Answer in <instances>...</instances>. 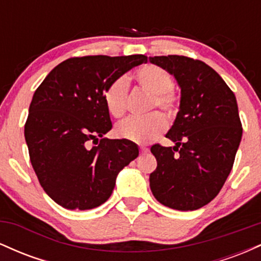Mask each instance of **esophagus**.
<instances>
[{"label":"esophagus","mask_w":261,"mask_h":261,"mask_svg":"<svg viewBox=\"0 0 261 261\" xmlns=\"http://www.w3.org/2000/svg\"><path fill=\"white\" fill-rule=\"evenodd\" d=\"M140 152H141V154H146L148 152V148L147 147H140Z\"/></svg>","instance_id":"esophagus-1"}]
</instances>
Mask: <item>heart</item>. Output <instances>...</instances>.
Instances as JSON below:
<instances>
[{
  "mask_svg": "<svg viewBox=\"0 0 261 261\" xmlns=\"http://www.w3.org/2000/svg\"><path fill=\"white\" fill-rule=\"evenodd\" d=\"M139 86L149 94V110L160 109L169 119L175 118L180 108V97L173 89L174 82L168 71L157 65H145L135 72ZM128 85L125 79L112 81L104 89V103L112 116L120 119L127 109ZM167 128V119L163 114L155 112L141 119H127L116 127V136L131 142L146 145L161 136Z\"/></svg>",
  "mask_w": 261,
  "mask_h": 261,
  "instance_id": "heart-1",
  "label": "heart"
}]
</instances>
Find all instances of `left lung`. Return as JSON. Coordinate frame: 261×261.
I'll return each mask as SVG.
<instances>
[{
    "label": "left lung",
    "instance_id": "1",
    "mask_svg": "<svg viewBox=\"0 0 261 261\" xmlns=\"http://www.w3.org/2000/svg\"><path fill=\"white\" fill-rule=\"evenodd\" d=\"M174 74L181 89L180 109L166 135L174 147H151L157 168L149 187L162 205L193 211L217 196L228 178L242 140L234 93L205 62L187 56L149 58Z\"/></svg>",
    "mask_w": 261,
    "mask_h": 261
}]
</instances>
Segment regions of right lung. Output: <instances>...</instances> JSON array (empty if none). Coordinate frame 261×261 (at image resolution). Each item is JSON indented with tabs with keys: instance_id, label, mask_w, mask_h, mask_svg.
Wrapping results in <instances>:
<instances>
[{
	"instance_id": "add662e5",
	"label": "right lung",
	"mask_w": 261,
	"mask_h": 261,
	"mask_svg": "<svg viewBox=\"0 0 261 261\" xmlns=\"http://www.w3.org/2000/svg\"><path fill=\"white\" fill-rule=\"evenodd\" d=\"M143 62L147 56L71 58L35 91L24 125L29 158L45 193L62 207L89 210L106 202L116 175L139 155L131 141L103 139L113 127L104 89Z\"/></svg>"
}]
</instances>
